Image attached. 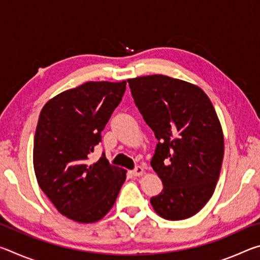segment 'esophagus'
<instances>
[{"mask_svg":"<svg viewBox=\"0 0 260 260\" xmlns=\"http://www.w3.org/2000/svg\"><path fill=\"white\" fill-rule=\"evenodd\" d=\"M143 173V167L141 166H136L135 169L132 171V174L134 175V177H140V175H142Z\"/></svg>","mask_w":260,"mask_h":260,"instance_id":"34e87169","label":"esophagus"}]
</instances>
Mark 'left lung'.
<instances>
[{"label":"left lung","mask_w":260,"mask_h":260,"mask_svg":"<svg viewBox=\"0 0 260 260\" xmlns=\"http://www.w3.org/2000/svg\"><path fill=\"white\" fill-rule=\"evenodd\" d=\"M135 105L158 143L151 166L162 190L150 199L167 220L196 214L213 195L223 159V134L203 90L161 74L127 80Z\"/></svg>","instance_id":"obj_1"}]
</instances>
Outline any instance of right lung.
<instances>
[{"label":"right lung","mask_w":260,"mask_h":260,"mask_svg":"<svg viewBox=\"0 0 260 260\" xmlns=\"http://www.w3.org/2000/svg\"><path fill=\"white\" fill-rule=\"evenodd\" d=\"M126 90V81L86 82L55 96L41 110L34 136L38 183L59 212L78 222H95L117 200L126 171L110 165L104 152L89 156Z\"/></svg>","instance_id":"1"}]
</instances>
